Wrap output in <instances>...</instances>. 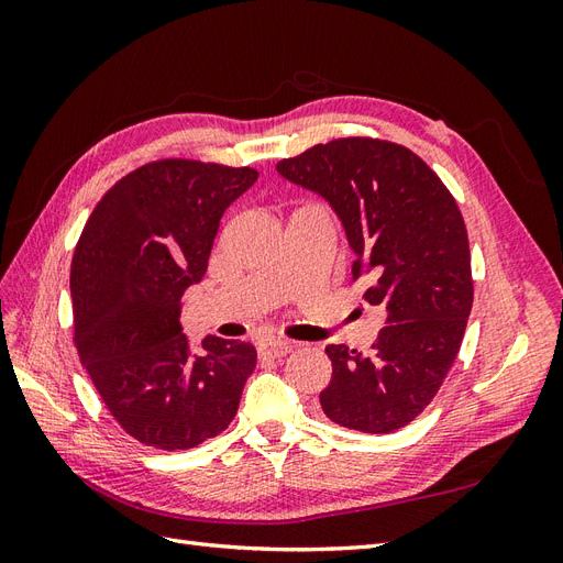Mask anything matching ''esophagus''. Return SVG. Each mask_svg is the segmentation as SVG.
<instances>
[{
  "label": "esophagus",
  "mask_w": 563,
  "mask_h": 563,
  "mask_svg": "<svg viewBox=\"0 0 563 563\" xmlns=\"http://www.w3.org/2000/svg\"><path fill=\"white\" fill-rule=\"evenodd\" d=\"M291 350H294V343H288V340H279V338H267L258 345L261 356H286Z\"/></svg>",
  "instance_id": "obj_1"
}]
</instances>
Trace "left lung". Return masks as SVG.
Returning a JSON list of instances; mask_svg holds the SVG:
<instances>
[{"label": "left lung", "mask_w": 563, "mask_h": 563, "mask_svg": "<svg viewBox=\"0 0 563 563\" xmlns=\"http://www.w3.org/2000/svg\"><path fill=\"white\" fill-rule=\"evenodd\" d=\"M277 172L329 201L354 279L371 282L364 300L385 312L368 354L327 347L321 411L350 430L395 432L434 399L463 343L474 294L465 220L432 168L397 143L338 139Z\"/></svg>", "instance_id": "1"}]
</instances>
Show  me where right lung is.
<instances>
[{
  "mask_svg": "<svg viewBox=\"0 0 563 563\" xmlns=\"http://www.w3.org/2000/svg\"><path fill=\"white\" fill-rule=\"evenodd\" d=\"M255 168L162 159L117 180L84 225L70 269L75 345L124 432L162 451L223 432L255 347L183 333V296L207 275L220 218Z\"/></svg>",
  "mask_w": 563,
  "mask_h": 563,
  "instance_id": "right-lung-1",
  "label": "right lung"
}]
</instances>
